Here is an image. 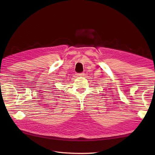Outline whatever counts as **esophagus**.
Returning a JSON list of instances; mask_svg holds the SVG:
<instances>
[{
	"label": "esophagus",
	"mask_w": 155,
	"mask_h": 155,
	"mask_svg": "<svg viewBox=\"0 0 155 155\" xmlns=\"http://www.w3.org/2000/svg\"><path fill=\"white\" fill-rule=\"evenodd\" d=\"M77 75L78 76V77H83V76L84 75V73H83V72H81V73H77Z\"/></svg>",
	"instance_id": "1"
}]
</instances>
